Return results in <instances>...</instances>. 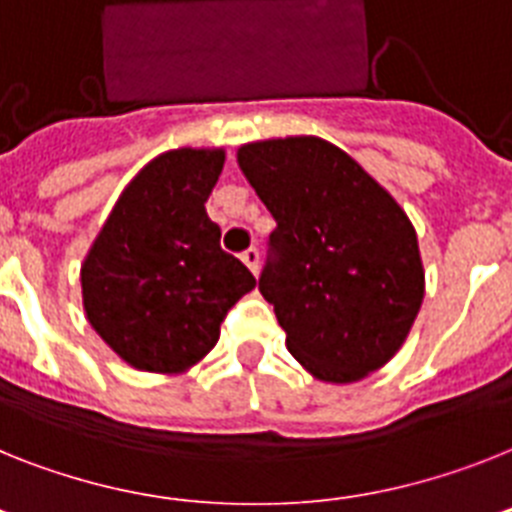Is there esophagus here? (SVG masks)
<instances>
[{"label": "esophagus", "instance_id": "34e87169", "mask_svg": "<svg viewBox=\"0 0 512 512\" xmlns=\"http://www.w3.org/2000/svg\"><path fill=\"white\" fill-rule=\"evenodd\" d=\"M242 263L247 265V268L252 270V273H255V276H257V268H260V252H257V247L244 249V252H242Z\"/></svg>", "mask_w": 512, "mask_h": 512}]
</instances>
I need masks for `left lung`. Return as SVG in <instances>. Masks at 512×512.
Returning <instances> with one entry per match:
<instances>
[{
    "label": "left lung",
    "mask_w": 512,
    "mask_h": 512,
    "mask_svg": "<svg viewBox=\"0 0 512 512\" xmlns=\"http://www.w3.org/2000/svg\"><path fill=\"white\" fill-rule=\"evenodd\" d=\"M239 166L276 218L257 286L296 362L328 382L362 380L390 362L424 299L406 213L320 137L244 145Z\"/></svg>",
    "instance_id": "8db88e82"
}]
</instances>
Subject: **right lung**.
I'll use <instances>...</instances> for the list:
<instances>
[{
	"mask_svg": "<svg viewBox=\"0 0 512 512\" xmlns=\"http://www.w3.org/2000/svg\"><path fill=\"white\" fill-rule=\"evenodd\" d=\"M221 169L223 150L182 148L150 161L85 257V315L132 367L182 372L200 362L223 317L257 286L205 213Z\"/></svg>",
	"mask_w": 512,
	"mask_h": 512,
	"instance_id": "add662e5",
	"label": "right lung"
}]
</instances>
